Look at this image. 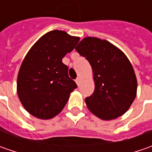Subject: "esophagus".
<instances>
[{
	"mask_svg": "<svg viewBox=\"0 0 152 152\" xmlns=\"http://www.w3.org/2000/svg\"><path fill=\"white\" fill-rule=\"evenodd\" d=\"M75 82H76V84H77V85H79V82H80V78H77L76 80H75Z\"/></svg>",
	"mask_w": 152,
	"mask_h": 152,
	"instance_id": "esophagus-1",
	"label": "esophagus"
}]
</instances>
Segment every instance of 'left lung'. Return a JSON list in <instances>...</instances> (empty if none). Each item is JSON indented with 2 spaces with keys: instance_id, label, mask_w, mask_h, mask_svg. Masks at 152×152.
I'll return each mask as SVG.
<instances>
[{
  "instance_id": "1",
  "label": "left lung",
  "mask_w": 152,
  "mask_h": 152,
  "mask_svg": "<svg viewBox=\"0 0 152 152\" xmlns=\"http://www.w3.org/2000/svg\"><path fill=\"white\" fill-rule=\"evenodd\" d=\"M75 50L91 64L95 91L85 98L88 109L102 120H113L130 107L137 93V79L131 62L106 39L85 37Z\"/></svg>"
}]
</instances>
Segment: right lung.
I'll return each mask as SVG.
<instances>
[{
    "label": "right lung",
    "instance_id": "1",
    "mask_svg": "<svg viewBox=\"0 0 152 152\" xmlns=\"http://www.w3.org/2000/svg\"><path fill=\"white\" fill-rule=\"evenodd\" d=\"M79 41V37L56 29L45 34L28 51L18 74L17 92L34 117L45 120L56 117L77 88L61 60Z\"/></svg>",
    "mask_w": 152,
    "mask_h": 152
}]
</instances>
